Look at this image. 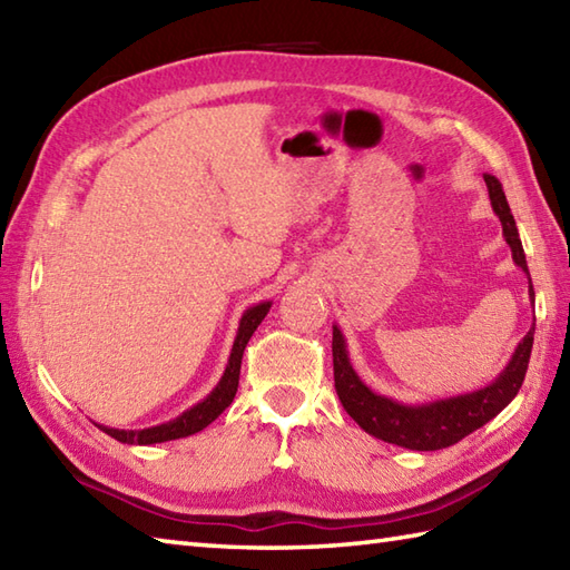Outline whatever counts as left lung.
<instances>
[{"label":"left lung","instance_id":"left-lung-1","mask_svg":"<svg viewBox=\"0 0 570 570\" xmlns=\"http://www.w3.org/2000/svg\"><path fill=\"white\" fill-rule=\"evenodd\" d=\"M485 184L490 190L492 210L498 213L504 239L512 249V259L517 266H522L529 276L522 239H519L517 223L512 217L510 203L504 198L502 184L490 174H485ZM529 296L534 298V288L531 286ZM531 345H534V325H531V331L522 337V343L517 345L510 365L502 370L500 377L492 384L470 394L411 406L399 404L390 396L374 394L370 386L357 377V372L350 365L345 337L341 328L333 325L335 392L341 396L343 409L357 421V426L374 435V439L409 448V451H441V448L463 441L472 431L485 426L490 419L498 416L500 411L512 402L517 392L522 390L531 357Z\"/></svg>","mask_w":570,"mask_h":570}]
</instances>
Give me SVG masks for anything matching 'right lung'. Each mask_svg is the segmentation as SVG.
<instances>
[{
	"label": "right lung",
	"mask_w": 570,
	"mask_h": 570,
	"mask_svg": "<svg viewBox=\"0 0 570 570\" xmlns=\"http://www.w3.org/2000/svg\"><path fill=\"white\" fill-rule=\"evenodd\" d=\"M272 308V301H264V304H257L245 311V316L239 321L237 337L233 345V353H229V362L225 367L223 380L217 382L215 390L203 399L200 404L193 409L184 411L178 419L161 423V426L154 429H141V431H125V429H107L100 426L107 435H112L119 443H129V445H151V443H164V441H176V439H186V435H193L203 431L208 423H213L223 411L233 404V399L237 394V384H239V367H242V355H245V347L249 343L252 333L257 331V325L264 321L266 313Z\"/></svg>",
	"instance_id": "right-lung-1"
}]
</instances>
